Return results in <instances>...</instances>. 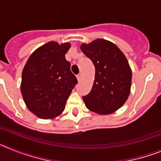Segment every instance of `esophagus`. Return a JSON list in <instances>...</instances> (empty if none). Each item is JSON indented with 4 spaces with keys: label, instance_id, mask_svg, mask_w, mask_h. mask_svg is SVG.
I'll list each match as a JSON object with an SVG mask.
<instances>
[{
    "label": "esophagus",
    "instance_id": "1",
    "mask_svg": "<svg viewBox=\"0 0 161 161\" xmlns=\"http://www.w3.org/2000/svg\"><path fill=\"white\" fill-rule=\"evenodd\" d=\"M76 77H77L78 80H80V79H81V77H82V75H81V74H80V73L78 74L77 76H76Z\"/></svg>",
    "mask_w": 161,
    "mask_h": 161
}]
</instances>
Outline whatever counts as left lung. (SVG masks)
<instances>
[{
    "label": "left lung",
    "instance_id": "8db88e82",
    "mask_svg": "<svg viewBox=\"0 0 161 161\" xmlns=\"http://www.w3.org/2000/svg\"><path fill=\"white\" fill-rule=\"evenodd\" d=\"M80 49L95 67V78L90 93L83 97L85 106L99 114L119 109L128 98L131 70L124 54L115 44L98 38Z\"/></svg>",
    "mask_w": 161,
    "mask_h": 161
}]
</instances>
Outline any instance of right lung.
<instances>
[{"mask_svg":"<svg viewBox=\"0 0 161 161\" xmlns=\"http://www.w3.org/2000/svg\"><path fill=\"white\" fill-rule=\"evenodd\" d=\"M71 44L49 42L31 54L22 71L21 92L30 111L43 119L64 111L72 90L77 84L66 60Z\"/></svg>","mask_w":161,"mask_h":161,"instance_id":"1","label":"right lung"}]
</instances>
